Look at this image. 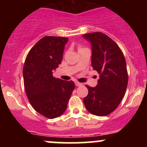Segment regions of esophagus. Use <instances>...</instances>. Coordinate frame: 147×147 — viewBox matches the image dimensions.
Returning <instances> with one entry per match:
<instances>
[{
    "label": "esophagus",
    "instance_id": "1",
    "mask_svg": "<svg viewBox=\"0 0 147 147\" xmlns=\"http://www.w3.org/2000/svg\"><path fill=\"white\" fill-rule=\"evenodd\" d=\"M75 85L78 86V87H80V86H82V83H80V82H78V81H75Z\"/></svg>",
    "mask_w": 147,
    "mask_h": 147
}]
</instances>
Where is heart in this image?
Returning <instances> with one entry per match:
<instances>
[{
  "mask_svg": "<svg viewBox=\"0 0 147 147\" xmlns=\"http://www.w3.org/2000/svg\"><path fill=\"white\" fill-rule=\"evenodd\" d=\"M80 48H82V47H80V48H79V49H80Z\"/></svg>",
  "mask_w": 147,
  "mask_h": 147,
  "instance_id": "b5f03b06",
  "label": "heart"
}]
</instances>
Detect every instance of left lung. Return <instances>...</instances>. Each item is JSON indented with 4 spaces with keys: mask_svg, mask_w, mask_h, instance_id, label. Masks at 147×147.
I'll use <instances>...</instances> for the list:
<instances>
[{
    "mask_svg": "<svg viewBox=\"0 0 147 147\" xmlns=\"http://www.w3.org/2000/svg\"><path fill=\"white\" fill-rule=\"evenodd\" d=\"M91 42L92 66L100 74L96 87L86 85L88 94L83 100L89 112L106 116L117 109L125 94L128 83L127 64L117 44L102 32L82 35Z\"/></svg>",
    "mask_w": 147,
    "mask_h": 147,
    "instance_id": "8db88e82",
    "label": "left lung"
}]
</instances>
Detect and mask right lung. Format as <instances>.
I'll list each match as a JSON object with an SVG mask.
<instances>
[{"mask_svg": "<svg viewBox=\"0 0 147 147\" xmlns=\"http://www.w3.org/2000/svg\"><path fill=\"white\" fill-rule=\"evenodd\" d=\"M67 38L46 36L31 48L23 66V81L30 103L35 111L48 119H54L66 110L75 89L73 81L53 76L63 60Z\"/></svg>", "mask_w": 147, "mask_h": 147, "instance_id": "obj_1", "label": "right lung"}]
</instances>
